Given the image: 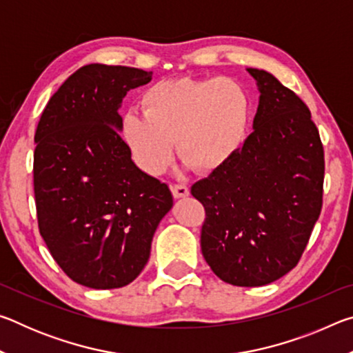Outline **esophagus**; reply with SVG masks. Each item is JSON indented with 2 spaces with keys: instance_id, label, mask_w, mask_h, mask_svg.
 <instances>
[{
  "instance_id": "obj_1",
  "label": "esophagus",
  "mask_w": 353,
  "mask_h": 353,
  "mask_svg": "<svg viewBox=\"0 0 353 353\" xmlns=\"http://www.w3.org/2000/svg\"><path fill=\"white\" fill-rule=\"evenodd\" d=\"M171 191H172V196H174L176 199L187 198V196L190 194V190H188L187 185H182V183L171 185Z\"/></svg>"
}]
</instances>
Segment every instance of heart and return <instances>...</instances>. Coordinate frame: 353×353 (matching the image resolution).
Returning <instances> with one entry per match:
<instances>
[{
  "mask_svg": "<svg viewBox=\"0 0 353 353\" xmlns=\"http://www.w3.org/2000/svg\"><path fill=\"white\" fill-rule=\"evenodd\" d=\"M141 113L128 110L119 134L135 163L151 176L168 168L174 151L202 174L223 168L240 148L249 121V98L229 77H176L141 94Z\"/></svg>",
  "mask_w": 353,
  "mask_h": 353,
  "instance_id": "obj_1",
  "label": "heart"
}]
</instances>
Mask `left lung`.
<instances>
[{
	"label": "left lung",
	"mask_w": 353,
	"mask_h": 353,
	"mask_svg": "<svg viewBox=\"0 0 353 353\" xmlns=\"http://www.w3.org/2000/svg\"><path fill=\"white\" fill-rule=\"evenodd\" d=\"M260 92L243 148L191 194L205 208L201 250L225 283L261 286L297 265L321 214L324 148L312 113L265 70L248 68Z\"/></svg>",
	"instance_id": "obj_1"
}]
</instances>
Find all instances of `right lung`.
<instances>
[{"mask_svg":"<svg viewBox=\"0 0 353 353\" xmlns=\"http://www.w3.org/2000/svg\"><path fill=\"white\" fill-rule=\"evenodd\" d=\"M151 79L152 71L85 65L48 101L35 130L40 235L62 271L88 288L139 277L172 207L168 185L134 163L118 128L123 98Z\"/></svg>","mask_w":353,"mask_h":353,"instance_id":"add662e5","label":"right lung"}]
</instances>
